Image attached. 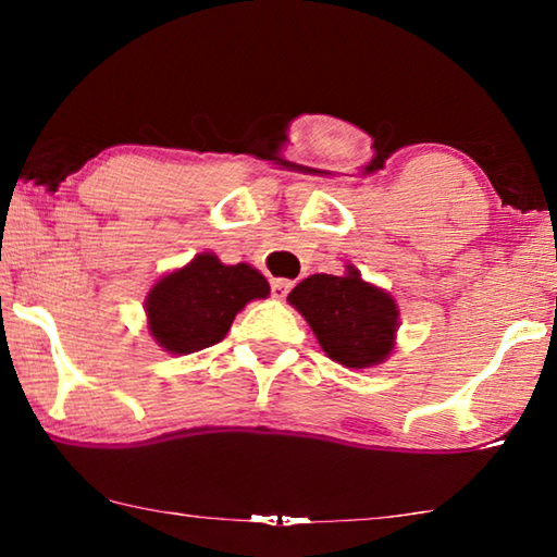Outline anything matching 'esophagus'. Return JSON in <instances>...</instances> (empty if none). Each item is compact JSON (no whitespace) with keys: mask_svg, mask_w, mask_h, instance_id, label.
Returning a JSON list of instances; mask_svg holds the SVG:
<instances>
[{"mask_svg":"<svg viewBox=\"0 0 557 557\" xmlns=\"http://www.w3.org/2000/svg\"><path fill=\"white\" fill-rule=\"evenodd\" d=\"M292 285H295V282H292V280H285V277H275V280L270 282L272 295H275L277 299H285V297H287V292L292 289Z\"/></svg>","mask_w":557,"mask_h":557,"instance_id":"obj_1","label":"esophagus"}]
</instances>
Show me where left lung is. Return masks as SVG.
Segmentation results:
<instances>
[{
	"label": "left lung",
	"mask_w": 557,
	"mask_h": 557,
	"mask_svg": "<svg viewBox=\"0 0 557 557\" xmlns=\"http://www.w3.org/2000/svg\"><path fill=\"white\" fill-rule=\"evenodd\" d=\"M287 301L312 326L319 346L346 369H371L395 348L398 307L354 265L346 275H312L289 292Z\"/></svg>",
	"instance_id": "obj_1"
}]
</instances>
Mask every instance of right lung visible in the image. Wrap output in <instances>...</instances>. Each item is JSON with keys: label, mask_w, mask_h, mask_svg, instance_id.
Returning a JSON list of instances; mask_svg holds the SVG:
<instances>
[{"label": "right lung", "mask_w": 557, "mask_h": 557, "mask_svg": "<svg viewBox=\"0 0 557 557\" xmlns=\"http://www.w3.org/2000/svg\"><path fill=\"white\" fill-rule=\"evenodd\" d=\"M268 295L265 275L248 262L223 265L213 252H201L149 289L145 299L149 334L169 354L201 351L228 334L235 314L248 301Z\"/></svg>", "instance_id": "add662e5"}]
</instances>
